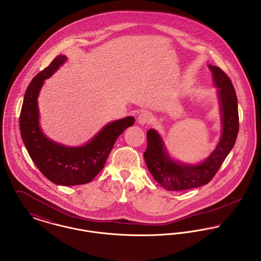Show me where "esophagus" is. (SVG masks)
<instances>
[{
  "label": "esophagus",
  "mask_w": 261,
  "mask_h": 261,
  "mask_svg": "<svg viewBox=\"0 0 261 261\" xmlns=\"http://www.w3.org/2000/svg\"><path fill=\"white\" fill-rule=\"evenodd\" d=\"M151 114L149 112H142L139 116H138V123L139 124H149L151 122Z\"/></svg>",
  "instance_id": "34e87169"
}]
</instances>
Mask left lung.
<instances>
[{"label": "left lung", "instance_id": "8db88e82", "mask_svg": "<svg viewBox=\"0 0 261 261\" xmlns=\"http://www.w3.org/2000/svg\"><path fill=\"white\" fill-rule=\"evenodd\" d=\"M212 72L213 84L218 89L221 116V136L216 148L202 162L182 163L173 159L155 129L147 131V149L144 159L153 178L166 190L181 191L207 184L218 171L235 144L239 117L237 97L229 77L218 67L208 65Z\"/></svg>", "mask_w": 261, "mask_h": 261}]
</instances>
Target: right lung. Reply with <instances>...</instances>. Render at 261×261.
I'll return each mask as SVG.
<instances>
[{
  "mask_svg": "<svg viewBox=\"0 0 261 261\" xmlns=\"http://www.w3.org/2000/svg\"><path fill=\"white\" fill-rule=\"evenodd\" d=\"M66 61L65 55H59L33 78L24 96L20 130L30 157L42 174L57 185L72 186L91 182L103 169L117 138L134 124L135 118L127 116L108 123L82 146H67L48 138L39 122L38 97L45 80Z\"/></svg>",
  "mask_w": 261,
  "mask_h": 261,
  "instance_id": "right-lung-1",
  "label": "right lung"
}]
</instances>
